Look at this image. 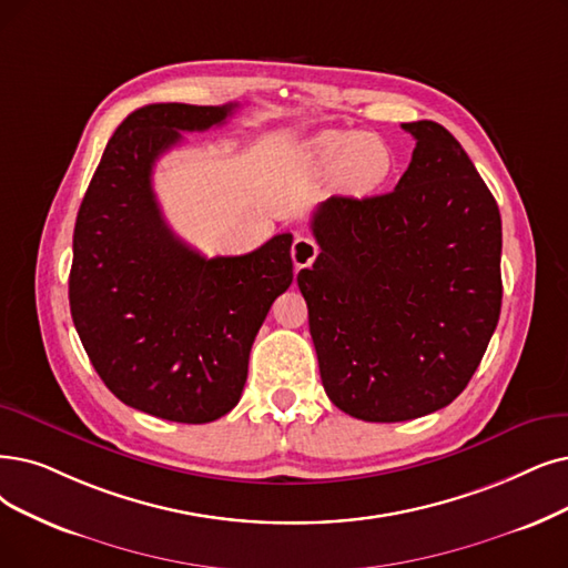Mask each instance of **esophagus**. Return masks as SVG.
Here are the masks:
<instances>
[{"instance_id":"esophagus-1","label":"esophagus","mask_w":568,"mask_h":568,"mask_svg":"<svg viewBox=\"0 0 568 568\" xmlns=\"http://www.w3.org/2000/svg\"><path fill=\"white\" fill-rule=\"evenodd\" d=\"M316 252H320V246L314 244V240H310L305 235H298L296 240H293V246H291L293 265H296L298 270L301 267H310L312 261L316 258Z\"/></svg>"}]
</instances>
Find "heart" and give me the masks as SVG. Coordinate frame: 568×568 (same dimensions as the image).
Wrapping results in <instances>:
<instances>
[{"instance_id":"heart-1","label":"heart","mask_w":568,"mask_h":568,"mask_svg":"<svg viewBox=\"0 0 568 568\" xmlns=\"http://www.w3.org/2000/svg\"><path fill=\"white\" fill-rule=\"evenodd\" d=\"M310 158L320 170L333 172L339 186L356 195L377 191L394 168L389 146L373 134L324 132L312 142Z\"/></svg>"}]
</instances>
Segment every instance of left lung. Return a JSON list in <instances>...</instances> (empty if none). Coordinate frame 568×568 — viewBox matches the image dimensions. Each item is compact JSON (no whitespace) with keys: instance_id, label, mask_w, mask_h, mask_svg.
I'll return each mask as SVG.
<instances>
[{"instance_id":"1","label":"left lung","mask_w":568,"mask_h":568,"mask_svg":"<svg viewBox=\"0 0 568 568\" xmlns=\"http://www.w3.org/2000/svg\"><path fill=\"white\" fill-rule=\"evenodd\" d=\"M394 191L316 207L320 256L298 272L324 389L363 422L449 405L478 371L501 314V214L483 176L434 121Z\"/></svg>"}]
</instances>
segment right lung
Instances as JSON below:
<instances>
[{"label":"right lung","mask_w":568,"mask_h":568,"mask_svg":"<svg viewBox=\"0 0 568 568\" xmlns=\"http://www.w3.org/2000/svg\"><path fill=\"white\" fill-rule=\"evenodd\" d=\"M237 104H146L116 128L74 225L70 307L106 389L146 415L207 424L237 405L248 352L293 282L288 233L244 256L205 258L163 219L151 174L181 132Z\"/></svg>","instance_id":"add662e5"}]
</instances>
